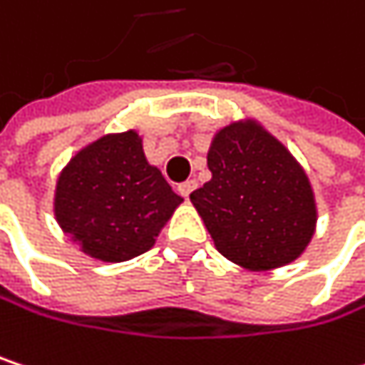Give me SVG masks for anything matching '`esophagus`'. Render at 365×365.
<instances>
[{
	"label": "esophagus",
	"mask_w": 365,
	"mask_h": 365,
	"mask_svg": "<svg viewBox=\"0 0 365 365\" xmlns=\"http://www.w3.org/2000/svg\"><path fill=\"white\" fill-rule=\"evenodd\" d=\"M194 187H196V182H192V180H190V182L180 183V185H178V192L182 194L183 198H187V196L192 194V190H194Z\"/></svg>",
	"instance_id": "obj_1"
}]
</instances>
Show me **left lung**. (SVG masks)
Listing matches in <instances>:
<instances>
[{
  "label": "left lung",
  "mask_w": 365,
  "mask_h": 365,
  "mask_svg": "<svg viewBox=\"0 0 365 365\" xmlns=\"http://www.w3.org/2000/svg\"><path fill=\"white\" fill-rule=\"evenodd\" d=\"M211 182L190 194L217 252L239 266L270 270L309 245L317 211L304 171L255 124L220 130L207 154Z\"/></svg>",
  "instance_id": "8db88e82"
}]
</instances>
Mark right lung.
I'll use <instances>...</instances> for the list:
<instances>
[{
  "instance_id": "right-lung-1",
  "label": "right lung",
  "mask_w": 365,
  "mask_h": 365,
  "mask_svg": "<svg viewBox=\"0 0 365 365\" xmlns=\"http://www.w3.org/2000/svg\"><path fill=\"white\" fill-rule=\"evenodd\" d=\"M183 198L148 165L141 139L128 130L82 150L61 173L54 213L82 252L124 262L148 252Z\"/></svg>"
}]
</instances>
